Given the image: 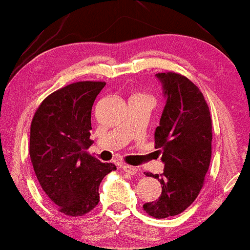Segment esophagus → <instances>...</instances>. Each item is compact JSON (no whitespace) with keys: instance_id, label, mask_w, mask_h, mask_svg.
Here are the masks:
<instances>
[{"instance_id":"obj_1","label":"esophagus","mask_w":250,"mask_h":250,"mask_svg":"<svg viewBox=\"0 0 250 250\" xmlns=\"http://www.w3.org/2000/svg\"><path fill=\"white\" fill-rule=\"evenodd\" d=\"M121 168L125 170V172H127V173H129V174H131V175H135V174H137V173H138V169L136 168V167H134V166L122 165Z\"/></svg>"}]
</instances>
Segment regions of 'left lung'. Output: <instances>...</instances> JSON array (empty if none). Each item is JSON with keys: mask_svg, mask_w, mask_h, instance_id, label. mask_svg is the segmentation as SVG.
<instances>
[{"mask_svg": "<svg viewBox=\"0 0 250 250\" xmlns=\"http://www.w3.org/2000/svg\"><path fill=\"white\" fill-rule=\"evenodd\" d=\"M156 77L166 104L154 142L156 148L162 150L165 167L160 175L144 173L160 182L162 195L143 208L162 219L183 212L200 194L210 166L212 121L204 96L187 77L175 72Z\"/></svg>", "mask_w": 250, "mask_h": 250, "instance_id": "left-lung-1", "label": "left lung"}]
</instances>
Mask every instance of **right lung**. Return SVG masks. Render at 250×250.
<instances>
[{"label":"right lung","mask_w":250,"mask_h":250,"mask_svg":"<svg viewBox=\"0 0 250 250\" xmlns=\"http://www.w3.org/2000/svg\"><path fill=\"white\" fill-rule=\"evenodd\" d=\"M105 82H77L60 88L41 103L31 123L30 157L41 188L59 211L83 216L99 202L103 179L116 169L86 150L91 112Z\"/></svg>","instance_id":"add662e5"}]
</instances>
